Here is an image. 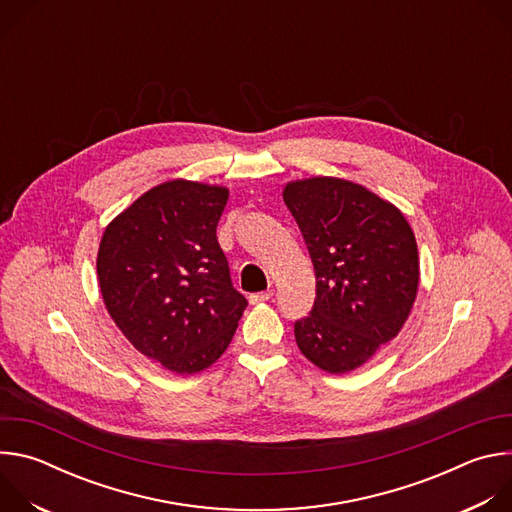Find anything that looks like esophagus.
<instances>
[{
  "label": "esophagus",
  "instance_id": "esophagus-1",
  "mask_svg": "<svg viewBox=\"0 0 512 512\" xmlns=\"http://www.w3.org/2000/svg\"><path fill=\"white\" fill-rule=\"evenodd\" d=\"M271 298H273V291H261V294H251V296H249V302L255 306V304L269 302Z\"/></svg>",
  "mask_w": 512,
  "mask_h": 512
}]
</instances>
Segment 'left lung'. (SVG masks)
Listing matches in <instances>:
<instances>
[{"label":"left lung","instance_id":"1","mask_svg":"<svg viewBox=\"0 0 512 512\" xmlns=\"http://www.w3.org/2000/svg\"><path fill=\"white\" fill-rule=\"evenodd\" d=\"M283 202L316 271L314 308L294 324L296 342L318 369L350 373L409 318L419 285L415 235L395 204L350 180L289 182Z\"/></svg>","mask_w":512,"mask_h":512}]
</instances>
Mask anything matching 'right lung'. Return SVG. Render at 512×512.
Returning <instances> with one entry per match:
<instances>
[{"label":"right lung","mask_w":512,"mask_h":512,"mask_svg":"<svg viewBox=\"0 0 512 512\" xmlns=\"http://www.w3.org/2000/svg\"><path fill=\"white\" fill-rule=\"evenodd\" d=\"M227 200L225 186L158 184L113 218L99 245L109 316L143 356L176 375L221 358L247 308L216 241Z\"/></svg>","instance_id":"obj_1"}]
</instances>
